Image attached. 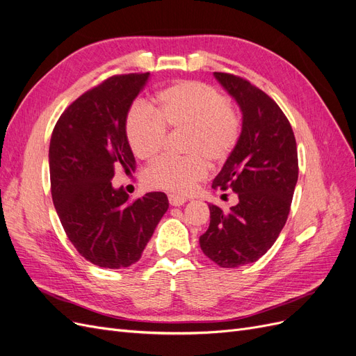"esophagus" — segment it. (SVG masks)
Returning <instances> with one entry per match:
<instances>
[{
    "instance_id": "1",
    "label": "esophagus",
    "mask_w": 356,
    "mask_h": 356,
    "mask_svg": "<svg viewBox=\"0 0 356 356\" xmlns=\"http://www.w3.org/2000/svg\"><path fill=\"white\" fill-rule=\"evenodd\" d=\"M186 201L188 200L183 198V196H179V195H175V193L168 195V202H170V205H173V207H180V205L185 204Z\"/></svg>"
}]
</instances>
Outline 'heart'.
<instances>
[{
    "instance_id": "heart-1",
    "label": "heart",
    "mask_w": 356,
    "mask_h": 356,
    "mask_svg": "<svg viewBox=\"0 0 356 356\" xmlns=\"http://www.w3.org/2000/svg\"><path fill=\"white\" fill-rule=\"evenodd\" d=\"M126 136L131 151L149 160L161 151L167 129L185 130L181 158L161 156L145 170L151 189L189 193L207 176L208 163H225L241 139L239 117L229 99L216 88L198 81H183L163 89L152 110L134 102L126 114Z\"/></svg>"
}]
</instances>
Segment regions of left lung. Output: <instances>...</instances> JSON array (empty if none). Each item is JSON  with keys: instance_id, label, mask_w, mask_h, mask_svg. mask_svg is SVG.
<instances>
[{"instance_id": "left-lung-1", "label": "left lung", "mask_w": 356, "mask_h": 356, "mask_svg": "<svg viewBox=\"0 0 356 356\" xmlns=\"http://www.w3.org/2000/svg\"><path fill=\"white\" fill-rule=\"evenodd\" d=\"M214 76L239 104L243 120L238 147L213 189H232L239 202L229 211L208 205L211 220L200 245L217 266L236 268L259 259L284 227L298 181V149L287 117L264 90L232 73Z\"/></svg>"}]
</instances>
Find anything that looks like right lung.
Instances as JSON below:
<instances>
[{
	"label": "right lung",
	"instance_id": "1",
	"mask_svg": "<svg viewBox=\"0 0 356 356\" xmlns=\"http://www.w3.org/2000/svg\"><path fill=\"white\" fill-rule=\"evenodd\" d=\"M148 77L149 72L105 79L64 110L51 135V195L61 226L77 252L104 268L138 262L168 208L163 192L130 201L111 185L115 170L136 168L124 122Z\"/></svg>",
	"mask_w": 356,
	"mask_h": 356
}]
</instances>
